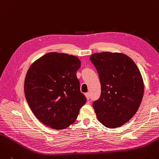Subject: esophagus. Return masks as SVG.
Returning <instances> with one entry per match:
<instances>
[{"label": "esophagus", "mask_w": 159, "mask_h": 159, "mask_svg": "<svg viewBox=\"0 0 159 159\" xmlns=\"http://www.w3.org/2000/svg\"><path fill=\"white\" fill-rule=\"evenodd\" d=\"M85 97H86V98H87V100H89V98H90L89 93H85Z\"/></svg>", "instance_id": "esophagus-1"}]
</instances>
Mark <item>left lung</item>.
Wrapping results in <instances>:
<instances>
[{
	"label": "left lung",
	"mask_w": 159,
	"mask_h": 159,
	"mask_svg": "<svg viewBox=\"0 0 159 159\" xmlns=\"http://www.w3.org/2000/svg\"><path fill=\"white\" fill-rule=\"evenodd\" d=\"M90 61L99 76L101 92L93 103L98 120L108 128L120 127L138 110L144 94L142 75L134 62L125 54L93 53Z\"/></svg>",
	"instance_id": "8db88e82"
}]
</instances>
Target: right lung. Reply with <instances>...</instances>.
Masks as SVG:
<instances>
[{
  "label": "right lung",
  "mask_w": 159,
  "mask_h": 159,
  "mask_svg": "<svg viewBox=\"0 0 159 159\" xmlns=\"http://www.w3.org/2000/svg\"><path fill=\"white\" fill-rule=\"evenodd\" d=\"M76 56L51 52L34 62L26 75L25 94L39 120L55 129L68 127L87 98L80 92Z\"/></svg>",
  "instance_id": "add662e5"
}]
</instances>
